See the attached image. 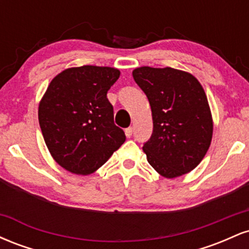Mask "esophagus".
Segmentation results:
<instances>
[{
  "instance_id": "esophagus-1",
  "label": "esophagus",
  "mask_w": 249,
  "mask_h": 249,
  "mask_svg": "<svg viewBox=\"0 0 249 249\" xmlns=\"http://www.w3.org/2000/svg\"><path fill=\"white\" fill-rule=\"evenodd\" d=\"M132 133H133V128H132V127L125 128V134H126L127 138H131V136H132Z\"/></svg>"
}]
</instances>
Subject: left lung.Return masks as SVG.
Masks as SVG:
<instances>
[{
    "instance_id": "obj_1",
    "label": "left lung",
    "mask_w": 249,
    "mask_h": 249,
    "mask_svg": "<svg viewBox=\"0 0 249 249\" xmlns=\"http://www.w3.org/2000/svg\"><path fill=\"white\" fill-rule=\"evenodd\" d=\"M132 76L152 111V136L142 146L148 164L166 178L188 173L204 159L213 134L201 84L172 68H137Z\"/></svg>"
}]
</instances>
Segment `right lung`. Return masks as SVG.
<instances>
[{"label": "right lung", "mask_w": 249, "mask_h": 249, "mask_svg": "<svg viewBox=\"0 0 249 249\" xmlns=\"http://www.w3.org/2000/svg\"><path fill=\"white\" fill-rule=\"evenodd\" d=\"M119 75V70L107 67L67 69L51 81L39 103L45 144L53 158L69 172H95L125 142L107 97Z\"/></svg>", "instance_id": "add662e5"}]
</instances>
